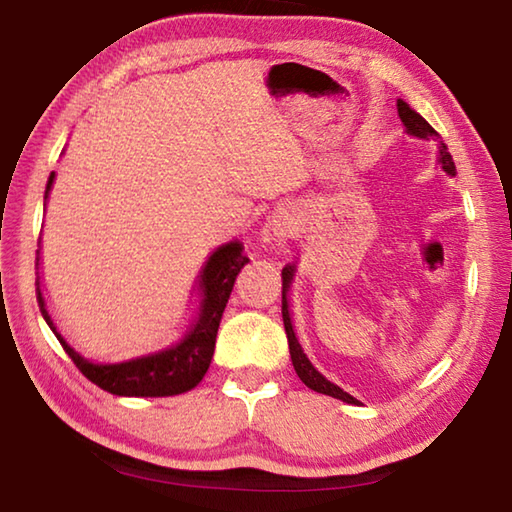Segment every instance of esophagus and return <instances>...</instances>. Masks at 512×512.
<instances>
[{"mask_svg":"<svg viewBox=\"0 0 512 512\" xmlns=\"http://www.w3.org/2000/svg\"><path fill=\"white\" fill-rule=\"evenodd\" d=\"M298 235H300V219H298V216L293 214L291 210L275 212L271 223H268V239H273V241H277V244H282V241L296 239Z\"/></svg>","mask_w":512,"mask_h":512,"instance_id":"34e87169","label":"esophagus"}]
</instances>
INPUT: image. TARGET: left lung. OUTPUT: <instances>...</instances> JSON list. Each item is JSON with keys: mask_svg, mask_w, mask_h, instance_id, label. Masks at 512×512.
<instances>
[{"mask_svg": "<svg viewBox=\"0 0 512 512\" xmlns=\"http://www.w3.org/2000/svg\"><path fill=\"white\" fill-rule=\"evenodd\" d=\"M397 115L404 121L406 131L415 137H422V140H429V137H436L438 140V149H440V162H443V169L449 173V176H456V167H454V160L452 155L447 151V144L440 142L438 133L433 131L429 126V121L420 117L418 112L409 108V103H404L402 99L397 101ZM289 282H291V266L284 268L282 271V318H284V329H287V339H289V352H291V361H293V368H296L298 377L305 381V386H309L311 391L316 393H323V395H332L336 400H343L348 404H359L357 397H352L350 393H345L343 388H339L332 381H327L320 372L311 366V361L307 359V354L302 352L300 343L296 339V334H293V327H291V316H289V305H287V289H289Z\"/></svg>", "mask_w": 512, "mask_h": 512, "instance_id": "obj_1", "label": "left lung"}]
</instances>
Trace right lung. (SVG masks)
Listing matches in <instances>:
<instances>
[{"mask_svg":"<svg viewBox=\"0 0 512 512\" xmlns=\"http://www.w3.org/2000/svg\"><path fill=\"white\" fill-rule=\"evenodd\" d=\"M54 183V173L47 180V194L49 187ZM45 194V198H47ZM248 262V257L241 253V244L232 241V244L221 246L205 264L201 275V289H203V302L201 314H198L196 325L192 327L183 341L173 345L169 350H162L158 354H149V357L112 363V366H99V363H90L79 357L63 336L56 332V325L45 309V298L40 293V282H36V296L38 307L45 316L51 332L63 345V350L74 361L92 384H97L103 391L112 395H128V397H167L178 395L192 388L203 379V375L210 368L216 332H219V323L225 309V302L230 298V291L235 287V280L241 268Z\"/></svg>","mask_w":512,"mask_h":512,"instance_id":"1","label":"right lung"}]
</instances>
